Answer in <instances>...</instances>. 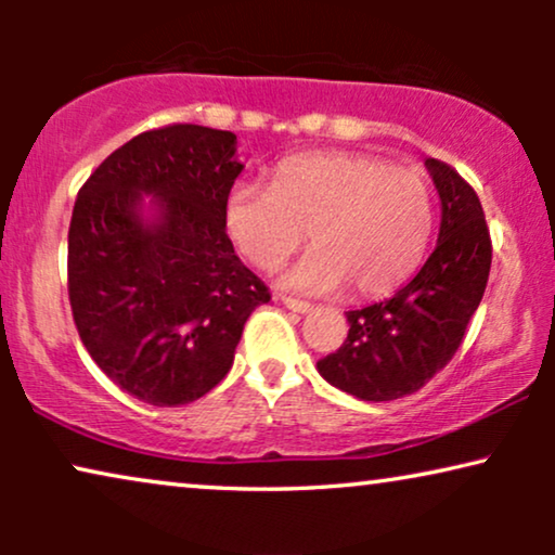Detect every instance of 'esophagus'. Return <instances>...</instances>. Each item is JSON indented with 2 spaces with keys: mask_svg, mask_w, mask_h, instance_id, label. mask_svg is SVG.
I'll list each match as a JSON object with an SVG mask.
<instances>
[{
  "mask_svg": "<svg viewBox=\"0 0 555 555\" xmlns=\"http://www.w3.org/2000/svg\"><path fill=\"white\" fill-rule=\"evenodd\" d=\"M283 306L287 310H293V313H310V310H313V306H310V302L295 300V298H283Z\"/></svg>",
  "mask_w": 555,
  "mask_h": 555,
  "instance_id": "obj_1",
  "label": "esophagus"
}]
</instances>
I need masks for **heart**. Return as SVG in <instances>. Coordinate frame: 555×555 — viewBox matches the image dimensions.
I'll return each mask as SVG.
<instances>
[{"instance_id":"b5f03b06","label":"heart","mask_w":555,"mask_h":555,"mask_svg":"<svg viewBox=\"0 0 555 555\" xmlns=\"http://www.w3.org/2000/svg\"><path fill=\"white\" fill-rule=\"evenodd\" d=\"M222 227L249 264L272 270L313 240L283 275L295 293L351 285L363 298L399 291L420 270L435 230L427 179L369 154L318 151L278 164L270 189L240 181L224 196Z\"/></svg>"}]
</instances>
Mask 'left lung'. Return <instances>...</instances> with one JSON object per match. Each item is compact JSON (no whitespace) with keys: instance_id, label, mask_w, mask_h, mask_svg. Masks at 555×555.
<instances>
[{"instance_id":"8db88e82","label":"left lung","mask_w":555,"mask_h":555,"mask_svg":"<svg viewBox=\"0 0 555 555\" xmlns=\"http://www.w3.org/2000/svg\"><path fill=\"white\" fill-rule=\"evenodd\" d=\"M439 194V234L422 270L389 300L348 310V338L318 374L361 401L420 391L465 338L488 285L492 247L482 204L452 166L427 158Z\"/></svg>"}]
</instances>
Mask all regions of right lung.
I'll use <instances>...</instances> for the list:
<instances>
[{
	"label": "right lung",
	"mask_w": 555,
	"mask_h": 555,
	"mask_svg": "<svg viewBox=\"0 0 555 555\" xmlns=\"http://www.w3.org/2000/svg\"><path fill=\"white\" fill-rule=\"evenodd\" d=\"M242 169L232 131L166 126L113 151L75 199L67 291L80 340L151 406L215 389L249 313L270 300L222 227Z\"/></svg>",
	"instance_id": "right-lung-1"
}]
</instances>
